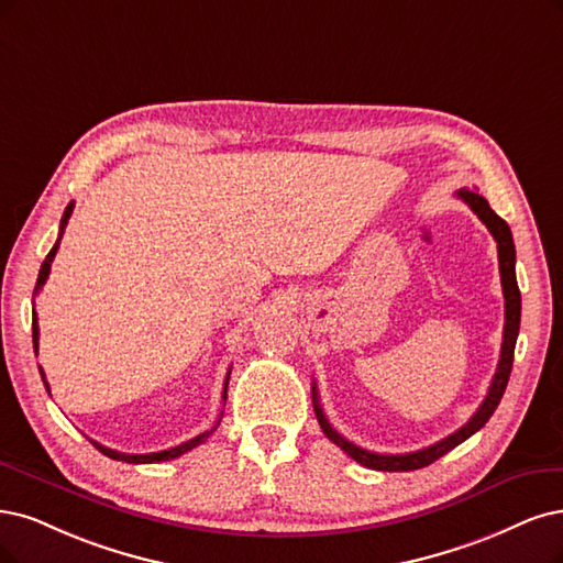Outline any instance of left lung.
I'll list each match as a JSON object with an SVG mask.
<instances>
[{"mask_svg":"<svg viewBox=\"0 0 563 563\" xmlns=\"http://www.w3.org/2000/svg\"><path fill=\"white\" fill-rule=\"evenodd\" d=\"M464 203L471 206V211L483 220V224L489 229V234L496 241L498 247V271H501V287H504V299H506V324H504V343H501V360H498L496 373L492 378L489 391L485 401L481 404L473 412V418L462 427L456 429L454 433H450L448 439L433 443L429 448H422L418 452H406V454H378V452H371L364 450L355 443H350L347 439L329 424V420L324 418V412L320 408L318 401V387L313 385V408H316V418L324 431L327 439L331 443H336L347 456H352L357 464L373 468V471H415V468H424L429 464H433L435 460H441L443 454H448L452 448H456L460 443H464L466 439L475 431H481L489 418L494 415L496 406L501 404V397L506 391L508 378H510V371H512V357H515V343H517V334H519V316H522V297H519V287H517V276H515V243H512V234H510V227L504 218H498L489 201L475 190H460L456 192Z\"/></svg>","mask_w":563,"mask_h":563,"instance_id":"obj_1","label":"left lung"}]
</instances>
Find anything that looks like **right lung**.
Listing matches in <instances>:
<instances>
[{
  "instance_id": "right-lung-1",
  "label": "right lung",
  "mask_w": 563,
  "mask_h": 563,
  "mask_svg": "<svg viewBox=\"0 0 563 563\" xmlns=\"http://www.w3.org/2000/svg\"><path fill=\"white\" fill-rule=\"evenodd\" d=\"M71 213H74V201H71V203L65 208V216H62L57 243L51 247V253L46 255L44 264H41V268H38V278H36L34 295H38V289L44 287V283L48 280L53 257H55V253H57V247H59V239H62V234H65V227H67V222H69ZM32 341H34V352H36V350H38V324H36V313H32ZM38 373H41V378H44V385H46V389L51 391V387H48V383H46V376H44V368L38 366ZM229 373H232V371H227V378H224V389H222V401H227V385H229ZM220 420H222V415H220ZM220 420L216 422V427H213V429H208V431H203V433L195 435V439L185 441V443H180V445H176V448L162 450V452H148V454H124V452H118V450H111V448H103V445H99L97 441H90V443H92V445H95V448H97L101 454H107V456H111V460H118V462H128V464H155V462H169V460H176V456H180V454H185V452H190L192 448L201 445V443L208 439V435H211V433L218 429Z\"/></svg>"
}]
</instances>
